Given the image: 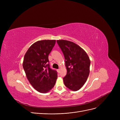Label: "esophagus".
Segmentation results:
<instances>
[{"mask_svg":"<svg viewBox=\"0 0 120 120\" xmlns=\"http://www.w3.org/2000/svg\"><path fill=\"white\" fill-rule=\"evenodd\" d=\"M57 72H58V73H59V72H60V69H58V70H57Z\"/></svg>","mask_w":120,"mask_h":120,"instance_id":"esophagus-1","label":"esophagus"}]
</instances>
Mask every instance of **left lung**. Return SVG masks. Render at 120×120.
<instances>
[{
    "mask_svg": "<svg viewBox=\"0 0 120 120\" xmlns=\"http://www.w3.org/2000/svg\"><path fill=\"white\" fill-rule=\"evenodd\" d=\"M64 54L67 73L63 78L66 87L75 91L86 83L90 72V61L85 50L72 42L57 40Z\"/></svg>",
    "mask_w": 120,
    "mask_h": 120,
    "instance_id": "obj_1",
    "label": "left lung"
}]
</instances>
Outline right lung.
Masks as SVG:
<instances>
[{
  "label": "right lung",
  "mask_w": 120,
  "mask_h": 120,
  "mask_svg": "<svg viewBox=\"0 0 120 120\" xmlns=\"http://www.w3.org/2000/svg\"><path fill=\"white\" fill-rule=\"evenodd\" d=\"M56 42L55 40H43L34 43L25 53L23 67L29 82L34 89L45 93L55 85L57 74L48 64V56Z\"/></svg>",
  "instance_id": "add662e5"
}]
</instances>
